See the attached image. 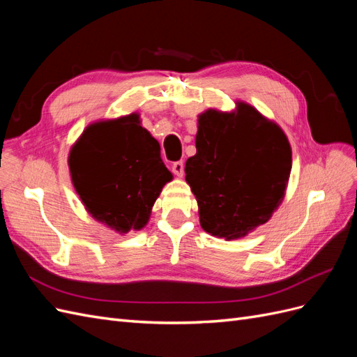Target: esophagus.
I'll list each match as a JSON object with an SVG mask.
<instances>
[{"label":"esophagus","instance_id":"1","mask_svg":"<svg viewBox=\"0 0 357 357\" xmlns=\"http://www.w3.org/2000/svg\"><path fill=\"white\" fill-rule=\"evenodd\" d=\"M172 172H174L177 177H183V172H185V162L183 160L174 162V164H172Z\"/></svg>","mask_w":357,"mask_h":357}]
</instances>
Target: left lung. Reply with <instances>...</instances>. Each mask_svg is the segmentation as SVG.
<instances>
[{"mask_svg":"<svg viewBox=\"0 0 357 357\" xmlns=\"http://www.w3.org/2000/svg\"><path fill=\"white\" fill-rule=\"evenodd\" d=\"M197 155L186 160V181L197 198L202 229L236 240L271 219L291 169L283 129L255 107L199 114Z\"/></svg>","mask_w":357,"mask_h":357,"instance_id":"obj_1","label":"left lung"}]
</instances>
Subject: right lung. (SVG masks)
<instances>
[{"mask_svg":"<svg viewBox=\"0 0 357 357\" xmlns=\"http://www.w3.org/2000/svg\"><path fill=\"white\" fill-rule=\"evenodd\" d=\"M68 167L88 213L121 234L144 228L162 188L172 180L159 143L135 113L86 128L71 147Z\"/></svg>","mask_w":357,"mask_h":357,"instance_id":"add662e5","label":"right lung"}]
</instances>
